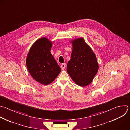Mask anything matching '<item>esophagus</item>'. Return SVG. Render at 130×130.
Here are the masks:
<instances>
[{
    "label": "esophagus",
    "mask_w": 130,
    "mask_h": 130,
    "mask_svg": "<svg viewBox=\"0 0 130 130\" xmlns=\"http://www.w3.org/2000/svg\"><path fill=\"white\" fill-rule=\"evenodd\" d=\"M65 67H66V64L65 63H63V64H61V69L62 70H64L65 68Z\"/></svg>",
    "instance_id": "esophagus-1"
}]
</instances>
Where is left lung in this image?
Listing matches in <instances>:
<instances>
[{
	"label": "left lung",
	"instance_id": "8db88e82",
	"mask_svg": "<svg viewBox=\"0 0 130 130\" xmlns=\"http://www.w3.org/2000/svg\"><path fill=\"white\" fill-rule=\"evenodd\" d=\"M72 51L67 65V71L75 83L85 87L92 81L99 70L95 54L83 38L71 41Z\"/></svg>",
	"mask_w": 130,
	"mask_h": 130
}]
</instances>
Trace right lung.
Wrapping results in <instances>:
<instances>
[{"mask_svg":"<svg viewBox=\"0 0 130 130\" xmlns=\"http://www.w3.org/2000/svg\"><path fill=\"white\" fill-rule=\"evenodd\" d=\"M52 44L47 38H40L31 46L26 60L31 76L44 85L53 82L61 71L51 53Z\"/></svg>","mask_w":130,"mask_h":130,"instance_id":"1","label":"right lung"}]
</instances>
